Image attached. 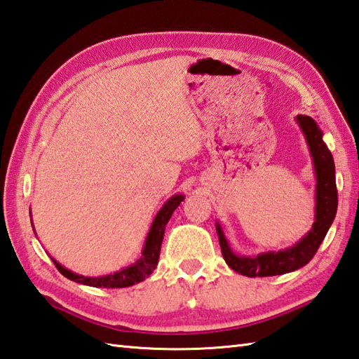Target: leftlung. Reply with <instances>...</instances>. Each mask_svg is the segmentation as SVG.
<instances>
[{"instance_id":"1","label":"left lung","mask_w":359,"mask_h":359,"mask_svg":"<svg viewBox=\"0 0 359 359\" xmlns=\"http://www.w3.org/2000/svg\"><path fill=\"white\" fill-rule=\"evenodd\" d=\"M297 125L306 135L310 148L311 158H313L315 174H316V215L311 230L304 238L294 243L293 247L269 251L257 256H239L231 250L228 243L222 226L216 222V230L219 236L220 250L225 262L231 270L238 271L248 278H264L276 276L301 269L309 264L321 245L327 231L333 224L338 208V189L337 179H334V162L332 152L323 140V131L316 125V121L309 116H297Z\"/></svg>"}]
</instances>
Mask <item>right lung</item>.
<instances>
[{
	"instance_id": "1",
	"label": "right lung",
	"mask_w": 359,
	"mask_h": 359,
	"mask_svg": "<svg viewBox=\"0 0 359 359\" xmlns=\"http://www.w3.org/2000/svg\"><path fill=\"white\" fill-rule=\"evenodd\" d=\"M184 201V196L175 194L171 199H168L157 216L152 222L147 242H144V247L142 251V257L137 259V262L126 266V269H121L117 273L106 274V276H97V278H89V276H81V274L72 273L71 270L65 269L62 264H58L55 259H52L53 264H55L57 270L63 274L65 278L71 279L74 282H79L83 285L89 287H98V288H123V287H131L134 284H139V282L147 279L149 274L156 270L158 264V256H160V247H162L163 234H165V226L168 220L171 219L174 210L179 207L180 202Z\"/></svg>"
}]
</instances>
